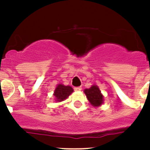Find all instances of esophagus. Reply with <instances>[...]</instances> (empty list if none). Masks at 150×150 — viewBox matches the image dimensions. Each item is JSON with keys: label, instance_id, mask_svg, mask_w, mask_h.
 Returning <instances> with one entry per match:
<instances>
[{"label": "esophagus", "instance_id": "1", "mask_svg": "<svg viewBox=\"0 0 150 150\" xmlns=\"http://www.w3.org/2000/svg\"><path fill=\"white\" fill-rule=\"evenodd\" d=\"M74 90L76 91H81L82 90V88L80 86V87H75L74 88Z\"/></svg>", "mask_w": 150, "mask_h": 150}]
</instances>
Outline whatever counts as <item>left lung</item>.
<instances>
[{"label":"left lung","instance_id":"1","mask_svg":"<svg viewBox=\"0 0 150 150\" xmlns=\"http://www.w3.org/2000/svg\"><path fill=\"white\" fill-rule=\"evenodd\" d=\"M84 93H86L88 100L93 107H99L103 104V95L101 93L99 87L96 85H93L90 88L85 89Z\"/></svg>","mask_w":150,"mask_h":150}]
</instances>
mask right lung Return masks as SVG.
I'll return each mask as SVG.
<instances>
[{
  "instance_id": "1",
  "label": "right lung",
  "mask_w": 150,
  "mask_h": 150,
  "mask_svg": "<svg viewBox=\"0 0 150 150\" xmlns=\"http://www.w3.org/2000/svg\"><path fill=\"white\" fill-rule=\"evenodd\" d=\"M72 92H73V89L71 86H66L62 84L57 85L54 93V96H55V101L60 102L65 100Z\"/></svg>"
}]
</instances>
